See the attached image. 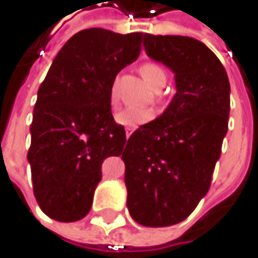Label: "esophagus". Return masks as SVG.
I'll return each mask as SVG.
<instances>
[{
	"label": "esophagus",
	"instance_id": "34e87169",
	"mask_svg": "<svg viewBox=\"0 0 258 258\" xmlns=\"http://www.w3.org/2000/svg\"><path fill=\"white\" fill-rule=\"evenodd\" d=\"M133 131H134V128H127V130H125V134H127V139H128L130 136L133 134Z\"/></svg>",
	"mask_w": 258,
	"mask_h": 258
}]
</instances>
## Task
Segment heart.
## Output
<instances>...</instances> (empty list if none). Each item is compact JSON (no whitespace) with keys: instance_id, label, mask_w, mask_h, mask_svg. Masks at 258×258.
<instances>
[{"instance_id":"obj_1","label":"heart","mask_w":258,"mask_h":258,"mask_svg":"<svg viewBox=\"0 0 258 258\" xmlns=\"http://www.w3.org/2000/svg\"><path fill=\"white\" fill-rule=\"evenodd\" d=\"M139 72L142 78L145 79V82L155 91H160L167 82V75L158 62H151V61L145 62L140 66ZM110 103L112 106H115L116 103V91L113 85L110 88ZM154 118H155L154 109H128V110H121L115 115V121L128 128H137L143 124H148Z\"/></svg>"}]
</instances>
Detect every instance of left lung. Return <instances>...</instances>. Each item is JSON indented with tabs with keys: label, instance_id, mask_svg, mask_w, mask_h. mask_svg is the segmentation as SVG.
<instances>
[{
	"label": "left lung",
	"instance_id": "left-lung-1",
	"mask_svg": "<svg viewBox=\"0 0 258 258\" xmlns=\"http://www.w3.org/2000/svg\"><path fill=\"white\" fill-rule=\"evenodd\" d=\"M145 50L175 73L176 94L164 113L127 140V208L145 227L183 221L206 196L229 128L230 83L202 41L145 34Z\"/></svg>",
	"mask_w": 258,
	"mask_h": 258
}]
</instances>
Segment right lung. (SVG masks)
Masks as SVG:
<instances>
[{"label":"right lung","instance_id":"obj_1","mask_svg":"<svg viewBox=\"0 0 258 258\" xmlns=\"http://www.w3.org/2000/svg\"><path fill=\"white\" fill-rule=\"evenodd\" d=\"M143 35L79 31L38 88L28 161L37 203L56 221H78L89 212L103 161L125 146V130L112 115L110 88L137 59Z\"/></svg>","mask_w":258,"mask_h":258}]
</instances>
